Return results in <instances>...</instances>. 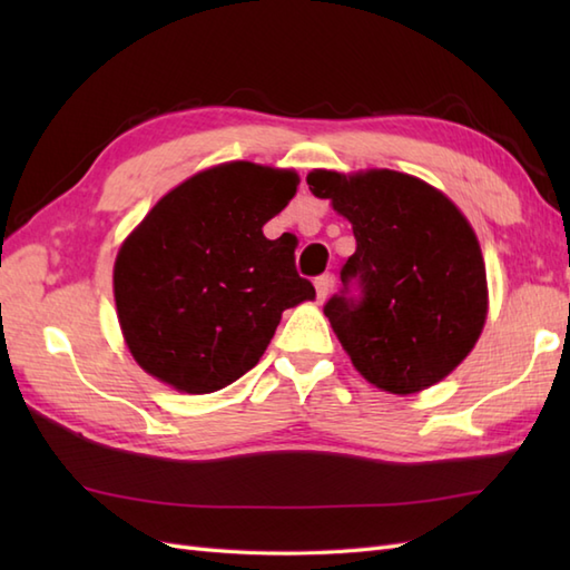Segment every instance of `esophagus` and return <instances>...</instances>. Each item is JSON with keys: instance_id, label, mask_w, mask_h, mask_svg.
Listing matches in <instances>:
<instances>
[{"instance_id": "obj_1", "label": "esophagus", "mask_w": 570, "mask_h": 570, "mask_svg": "<svg viewBox=\"0 0 570 570\" xmlns=\"http://www.w3.org/2000/svg\"><path fill=\"white\" fill-rule=\"evenodd\" d=\"M333 282H335L333 274H321V276L316 278V294H318V301L328 298L331 288H333Z\"/></svg>"}]
</instances>
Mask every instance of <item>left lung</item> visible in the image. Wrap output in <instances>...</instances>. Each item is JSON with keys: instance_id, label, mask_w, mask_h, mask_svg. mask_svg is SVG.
<instances>
[{"instance_id": "obj_1", "label": "left lung", "mask_w": 570, "mask_h": 570, "mask_svg": "<svg viewBox=\"0 0 570 570\" xmlns=\"http://www.w3.org/2000/svg\"><path fill=\"white\" fill-rule=\"evenodd\" d=\"M306 180L353 223L357 249L323 313L357 372L392 394L443 380L488 316L485 264L463 213L441 190L386 168L311 171Z\"/></svg>"}]
</instances>
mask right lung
<instances>
[{
	"label": "right lung",
	"instance_id": "add662e5",
	"mask_svg": "<svg viewBox=\"0 0 570 570\" xmlns=\"http://www.w3.org/2000/svg\"><path fill=\"white\" fill-rule=\"evenodd\" d=\"M294 171L233 161L196 174L154 205L115 262L129 353L188 394L233 384L264 355L282 313L316 288L286 237L262 227L296 196Z\"/></svg>",
	"mask_w": 570,
	"mask_h": 570
}]
</instances>
